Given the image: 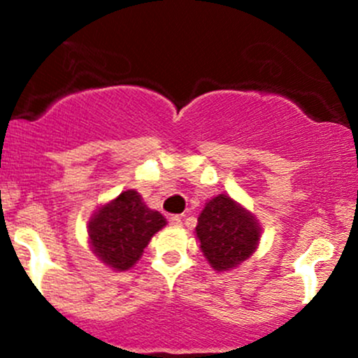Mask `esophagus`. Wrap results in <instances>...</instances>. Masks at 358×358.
Listing matches in <instances>:
<instances>
[{
	"label": "esophagus",
	"mask_w": 358,
	"mask_h": 358,
	"mask_svg": "<svg viewBox=\"0 0 358 358\" xmlns=\"http://www.w3.org/2000/svg\"><path fill=\"white\" fill-rule=\"evenodd\" d=\"M168 222H169V225H173V227H180V225H182V218H180L178 215H171L168 218Z\"/></svg>",
	"instance_id": "34e87169"
}]
</instances>
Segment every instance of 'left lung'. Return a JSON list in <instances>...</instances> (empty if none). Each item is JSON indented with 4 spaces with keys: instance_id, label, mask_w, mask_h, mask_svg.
<instances>
[{
    "instance_id": "8db88e82",
    "label": "left lung",
    "mask_w": 358,
    "mask_h": 358,
    "mask_svg": "<svg viewBox=\"0 0 358 358\" xmlns=\"http://www.w3.org/2000/svg\"><path fill=\"white\" fill-rule=\"evenodd\" d=\"M196 232L202 252L218 272L234 268L248 259L259 239L255 216L225 194L206 204L197 220Z\"/></svg>"
}]
</instances>
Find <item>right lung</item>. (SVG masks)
<instances>
[{"mask_svg":"<svg viewBox=\"0 0 358 358\" xmlns=\"http://www.w3.org/2000/svg\"><path fill=\"white\" fill-rule=\"evenodd\" d=\"M166 225L164 216L142 202L135 190L119 194L90 222L95 255L112 268L128 270L142 256L150 237Z\"/></svg>","mask_w":358,"mask_h":358,"instance_id":"1","label":"right lung"}]
</instances>
